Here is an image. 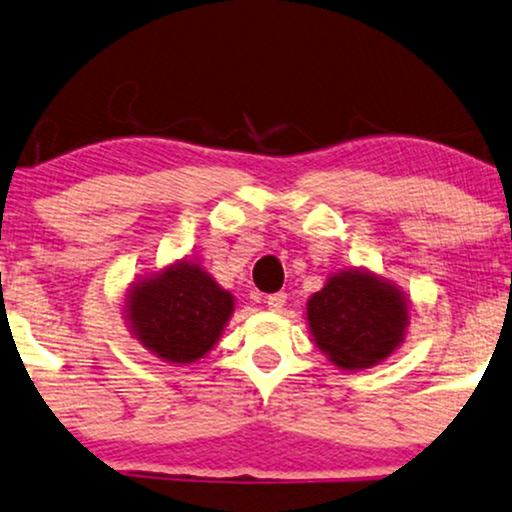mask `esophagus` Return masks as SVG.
I'll return each instance as SVG.
<instances>
[{
  "instance_id": "esophagus-1",
  "label": "esophagus",
  "mask_w": 512,
  "mask_h": 512,
  "mask_svg": "<svg viewBox=\"0 0 512 512\" xmlns=\"http://www.w3.org/2000/svg\"><path fill=\"white\" fill-rule=\"evenodd\" d=\"M286 300H288L286 293H271L267 297V304H269V309H274V312H278V309H281L283 304H286Z\"/></svg>"
}]
</instances>
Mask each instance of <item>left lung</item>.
<instances>
[{"mask_svg": "<svg viewBox=\"0 0 512 512\" xmlns=\"http://www.w3.org/2000/svg\"><path fill=\"white\" fill-rule=\"evenodd\" d=\"M307 316L316 345L340 368H368L390 357L409 323L399 290L361 271L328 278Z\"/></svg>", "mask_w": 512, "mask_h": 512, "instance_id": "left-lung-1", "label": "left lung"}]
</instances>
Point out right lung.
<instances>
[{
  "mask_svg": "<svg viewBox=\"0 0 512 512\" xmlns=\"http://www.w3.org/2000/svg\"><path fill=\"white\" fill-rule=\"evenodd\" d=\"M129 319L141 345L174 364H189L215 345L234 312V297L196 264H177L141 281L129 295Z\"/></svg>",
  "mask_w": 512,
  "mask_h": 512,
  "instance_id": "add662e5",
  "label": "right lung"
}]
</instances>
